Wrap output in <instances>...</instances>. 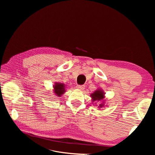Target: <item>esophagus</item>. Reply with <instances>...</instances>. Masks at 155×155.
I'll return each instance as SVG.
<instances>
[{
  "label": "esophagus",
  "instance_id": "obj_1",
  "mask_svg": "<svg viewBox=\"0 0 155 155\" xmlns=\"http://www.w3.org/2000/svg\"><path fill=\"white\" fill-rule=\"evenodd\" d=\"M77 88L79 89V90L82 91V90H83L84 88H85V86H84V85H78L77 86Z\"/></svg>",
  "mask_w": 155,
  "mask_h": 155
}]
</instances>
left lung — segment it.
Returning <instances> with one entry per match:
<instances>
[{
  "instance_id": "left-lung-1",
  "label": "left lung",
  "mask_w": 155,
  "mask_h": 155,
  "mask_svg": "<svg viewBox=\"0 0 155 155\" xmlns=\"http://www.w3.org/2000/svg\"><path fill=\"white\" fill-rule=\"evenodd\" d=\"M105 93L103 91L102 89L98 88L91 94L92 103H95L96 104L97 101L101 102V104L98 106V108H102L105 105Z\"/></svg>"
}]
</instances>
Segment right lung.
I'll return each mask as SVG.
<instances>
[{"mask_svg": "<svg viewBox=\"0 0 155 155\" xmlns=\"http://www.w3.org/2000/svg\"><path fill=\"white\" fill-rule=\"evenodd\" d=\"M54 93L58 97H61L65 92V85L64 83L55 82L53 85Z\"/></svg>", "mask_w": 155, "mask_h": 155, "instance_id": "obj_1", "label": "right lung"}]
</instances>
